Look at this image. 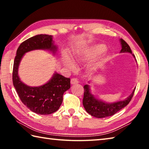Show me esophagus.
<instances>
[{
    "mask_svg": "<svg viewBox=\"0 0 149 149\" xmlns=\"http://www.w3.org/2000/svg\"><path fill=\"white\" fill-rule=\"evenodd\" d=\"M78 83H79V81H78L77 78L74 77L71 79V84H78Z\"/></svg>",
    "mask_w": 149,
    "mask_h": 149,
    "instance_id": "1",
    "label": "esophagus"
}]
</instances>
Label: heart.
Wrapping results in <instances>:
<instances>
[{
    "mask_svg": "<svg viewBox=\"0 0 149 149\" xmlns=\"http://www.w3.org/2000/svg\"><path fill=\"white\" fill-rule=\"evenodd\" d=\"M105 50L106 46L104 45H96L89 48V49H87V50H85L84 52L78 53L76 55H75L74 58H73V59H74V61L75 63H80L85 61V60H89L91 58H93L96 57L98 56V55L102 53L103 52H104ZM64 60L65 65H66L68 68L72 70H75V65L72 60L70 59L69 57L65 56Z\"/></svg>",
    "mask_w": 149,
    "mask_h": 149,
    "instance_id": "obj_1",
    "label": "heart"
}]
</instances>
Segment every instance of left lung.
<instances>
[{
    "mask_svg": "<svg viewBox=\"0 0 149 149\" xmlns=\"http://www.w3.org/2000/svg\"><path fill=\"white\" fill-rule=\"evenodd\" d=\"M120 42L122 45V50L120 52H129L132 54V50L127 42L122 39H120ZM133 56L135 57L133 54ZM84 89V95L83 104L85 109L89 114L98 118L111 116L124 108L131 101L135 90V89H133L132 94L125 100L113 103H106L102 100L96 99L91 93L89 86L88 85H85Z\"/></svg>",
    "mask_w": 149,
    "mask_h": 149,
    "instance_id": "left-lung-1",
    "label": "left lung"
}]
</instances>
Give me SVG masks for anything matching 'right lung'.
<instances>
[{"instance_id": "obj_1", "label": "right lung", "mask_w": 149, "mask_h": 149, "mask_svg": "<svg viewBox=\"0 0 149 149\" xmlns=\"http://www.w3.org/2000/svg\"><path fill=\"white\" fill-rule=\"evenodd\" d=\"M36 49L49 50L53 53L57 47L54 45L52 36L37 35L22 42L15 56L12 81L22 102L30 110L38 114L47 115L58 110L63 100V95L70 88V79L55 72L47 84L39 87H30L19 79L17 70L22 58L26 52Z\"/></svg>"}]
</instances>
